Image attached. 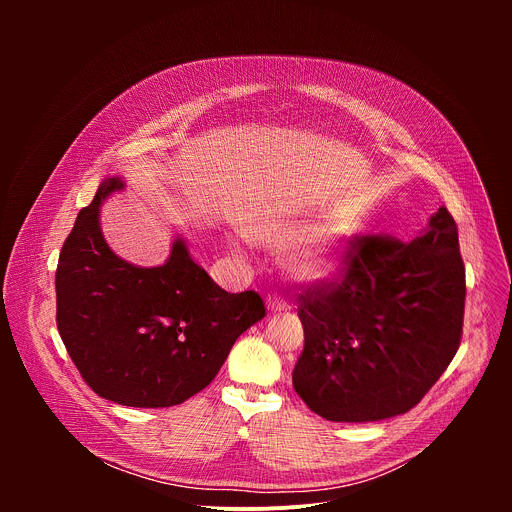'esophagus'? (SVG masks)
<instances>
[{"label":"esophagus","mask_w":512,"mask_h":512,"mask_svg":"<svg viewBox=\"0 0 512 512\" xmlns=\"http://www.w3.org/2000/svg\"><path fill=\"white\" fill-rule=\"evenodd\" d=\"M267 308L273 312V314H281V312H287V304L283 300H279L277 296H269L267 298Z\"/></svg>","instance_id":"obj_1"}]
</instances>
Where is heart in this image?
Returning <instances> with one entry per match:
<instances>
[{
	"instance_id": "b5f03b06",
	"label": "heart",
	"mask_w": 512,
	"mask_h": 512,
	"mask_svg": "<svg viewBox=\"0 0 512 512\" xmlns=\"http://www.w3.org/2000/svg\"><path fill=\"white\" fill-rule=\"evenodd\" d=\"M314 225L285 223L277 218H263L253 229L259 243L283 249L292 245L285 255V269L291 279L300 283L320 285L334 281L346 263L352 243V229L346 225H324L315 233ZM297 245L294 246L293 243Z\"/></svg>"
}]
</instances>
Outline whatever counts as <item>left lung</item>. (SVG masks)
Masks as SVG:
<instances>
[{"mask_svg":"<svg viewBox=\"0 0 512 512\" xmlns=\"http://www.w3.org/2000/svg\"><path fill=\"white\" fill-rule=\"evenodd\" d=\"M466 273L448 208L411 241L362 237L342 281L300 296L304 352L294 389L328 421H381L413 409L462 336Z\"/></svg>","mask_w":512,"mask_h":512,"instance_id":"1","label":"left lung"}]
</instances>
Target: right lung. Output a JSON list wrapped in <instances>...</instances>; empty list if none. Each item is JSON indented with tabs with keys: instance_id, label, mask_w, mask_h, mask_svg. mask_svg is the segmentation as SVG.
Listing matches in <instances>:
<instances>
[{
	"instance_id": "obj_1",
	"label": "right lung",
	"mask_w": 512,
	"mask_h": 512,
	"mask_svg": "<svg viewBox=\"0 0 512 512\" xmlns=\"http://www.w3.org/2000/svg\"><path fill=\"white\" fill-rule=\"evenodd\" d=\"M123 188L121 176L105 178L62 245L56 324L99 397L172 407L212 383L235 340L265 318V306L255 291L218 287L182 237L156 267L115 255L101 231V204Z\"/></svg>"
}]
</instances>
